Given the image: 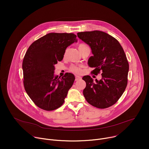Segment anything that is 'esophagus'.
<instances>
[{
	"mask_svg": "<svg viewBox=\"0 0 149 149\" xmlns=\"http://www.w3.org/2000/svg\"><path fill=\"white\" fill-rule=\"evenodd\" d=\"M81 79V77L79 76H75V81H78V80H80Z\"/></svg>",
	"mask_w": 149,
	"mask_h": 149,
	"instance_id": "esophagus-1",
	"label": "esophagus"
}]
</instances>
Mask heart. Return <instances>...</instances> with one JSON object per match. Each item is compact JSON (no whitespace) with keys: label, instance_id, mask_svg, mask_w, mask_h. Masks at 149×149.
<instances>
[{"label":"heart","instance_id":"heart-1","mask_svg":"<svg viewBox=\"0 0 149 149\" xmlns=\"http://www.w3.org/2000/svg\"><path fill=\"white\" fill-rule=\"evenodd\" d=\"M87 47V45H84V44H80L79 46H78V49H81L82 48H84L85 47ZM69 71L75 74H79L81 72V67L79 66H77V65H72L70 68H69Z\"/></svg>","mask_w":149,"mask_h":149}]
</instances>
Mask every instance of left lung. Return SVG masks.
I'll use <instances>...</instances> for the list:
<instances>
[{
	"instance_id": "obj_1",
	"label": "left lung",
	"mask_w": 149,
	"mask_h": 149,
	"mask_svg": "<svg viewBox=\"0 0 149 149\" xmlns=\"http://www.w3.org/2000/svg\"><path fill=\"white\" fill-rule=\"evenodd\" d=\"M78 37L90 47L94 55L88 59L91 73L102 72L98 81L89 75L83 77L86 87L83 90L87 101L94 107L106 109L114 105L123 94L127 85L129 65L119 42L109 34L100 31L82 32Z\"/></svg>"
}]
</instances>
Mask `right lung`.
<instances>
[{
    "label": "right lung",
    "instance_id": "1",
    "mask_svg": "<svg viewBox=\"0 0 149 149\" xmlns=\"http://www.w3.org/2000/svg\"><path fill=\"white\" fill-rule=\"evenodd\" d=\"M74 33H49L37 39L28 49L22 62L25 90L38 107L57 109L64 102L75 77L66 73L54 76L55 65L63 58L66 48L77 42Z\"/></svg>",
    "mask_w": 149,
    "mask_h": 149
}]
</instances>
